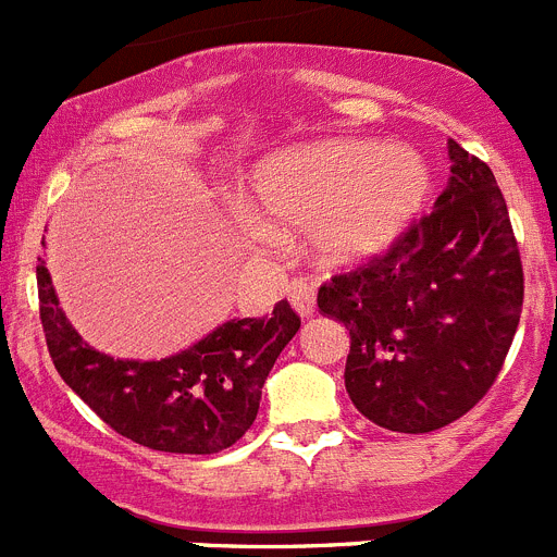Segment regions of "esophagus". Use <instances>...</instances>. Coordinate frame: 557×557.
Instances as JSON below:
<instances>
[{
	"label": "esophagus",
	"mask_w": 557,
	"mask_h": 557,
	"mask_svg": "<svg viewBox=\"0 0 557 557\" xmlns=\"http://www.w3.org/2000/svg\"><path fill=\"white\" fill-rule=\"evenodd\" d=\"M287 298L301 318H309L314 312V284H309L307 278H295L287 287Z\"/></svg>",
	"instance_id": "obj_1"
}]
</instances>
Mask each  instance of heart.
<instances>
[{"mask_svg":"<svg viewBox=\"0 0 557 557\" xmlns=\"http://www.w3.org/2000/svg\"><path fill=\"white\" fill-rule=\"evenodd\" d=\"M253 200L284 225H307L329 264L359 262L407 228L430 191V170L405 145L332 139L289 147L256 166ZM259 239L270 231L256 225Z\"/></svg>","mask_w":557,"mask_h":557,"instance_id":"heart-1","label":"heart"}]
</instances>
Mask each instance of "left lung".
I'll return each instance as SVG.
<instances>
[{"label":"left lung","mask_w":557,"mask_h":557,"mask_svg":"<svg viewBox=\"0 0 557 557\" xmlns=\"http://www.w3.org/2000/svg\"><path fill=\"white\" fill-rule=\"evenodd\" d=\"M451 178L382 253L332 275L318 307L346 323V391L391 432H435L499 376L524 301L508 203L485 161L449 141Z\"/></svg>","instance_id":"8db88e82"}]
</instances>
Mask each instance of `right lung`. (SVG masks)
Here are the masks:
<instances>
[{
  "instance_id": "obj_1",
  "label": "right lung",
  "mask_w": 557,
  "mask_h": 557,
  "mask_svg": "<svg viewBox=\"0 0 557 557\" xmlns=\"http://www.w3.org/2000/svg\"><path fill=\"white\" fill-rule=\"evenodd\" d=\"M38 312L58 373L97 416L156 451L218 455L256 421L270 368L301 318L287 301L268 318L228 321L175 357L139 362L113 359L83 343L66 314L44 259H38Z\"/></svg>"
}]
</instances>
